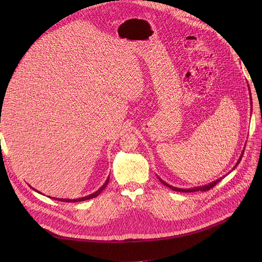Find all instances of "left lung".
I'll return each instance as SVG.
<instances>
[{"mask_svg": "<svg viewBox=\"0 0 262 262\" xmlns=\"http://www.w3.org/2000/svg\"><path fill=\"white\" fill-rule=\"evenodd\" d=\"M250 91V90H249ZM250 104H251V107H252V101H251V96H250ZM251 110H252V108H251ZM243 155H244V149H243V152H242V154H241V156H239V158H238V161H237V163L235 164V166L233 167V169H235L236 167H237V165H238L239 163H241V161H242V157H243ZM232 169V170H233ZM225 176H223V177H221L220 179H216V180H214V181H212V182H210V184H208V185H204V186H198V187H193V188H188V189H181V188H176V187H172V186H170V185H168L167 182H165L164 180H162L160 177H158V179H160L161 181H162V184H164L165 186H167V187H169L170 189H172L173 191H180V192H194V191H207V190H209V189H211V188H213L214 186H215L217 182H220L222 179H223Z\"/></svg>", "mask_w": 262, "mask_h": 262, "instance_id": "8db88e82", "label": "left lung"}]
</instances>
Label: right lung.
<instances>
[{
  "label": "right lung",
  "instance_id": "add662e5",
  "mask_svg": "<svg viewBox=\"0 0 262 262\" xmlns=\"http://www.w3.org/2000/svg\"><path fill=\"white\" fill-rule=\"evenodd\" d=\"M108 181H109V177L107 178V180H106V182L104 185H102L97 191H95L94 193H92V194H90V195H86V196H83V198H78V199H59V198H53L54 200H58V201H62V202H81V201H85V200H90V199H93V198H95V196H97L98 194H100L101 192H102V190H104L106 187H107V185H108ZM34 189V188H33ZM35 190V189H34ZM37 191V190H36ZM37 192H39V191H37ZM40 193V192H39Z\"/></svg>",
  "mask_w": 262,
  "mask_h": 262
}]
</instances>
